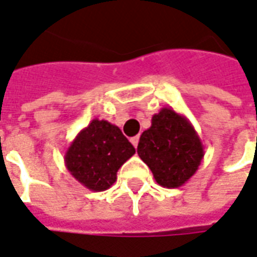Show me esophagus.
<instances>
[{"mask_svg": "<svg viewBox=\"0 0 257 257\" xmlns=\"http://www.w3.org/2000/svg\"><path fill=\"white\" fill-rule=\"evenodd\" d=\"M130 141H132V144H133V145H134V147H136V148H137V145H138V141H140V137H138V136H136V137H133L132 140H130Z\"/></svg>", "mask_w": 257, "mask_h": 257, "instance_id": "obj_1", "label": "esophagus"}]
</instances>
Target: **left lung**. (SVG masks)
I'll return each instance as SVG.
<instances>
[{"label":"left lung","mask_w":257,"mask_h":257,"mask_svg":"<svg viewBox=\"0 0 257 257\" xmlns=\"http://www.w3.org/2000/svg\"><path fill=\"white\" fill-rule=\"evenodd\" d=\"M203 149L190 120L174 109L162 108L152 116L151 127L141 134L137 152L156 183L178 188L196 173L205 155Z\"/></svg>","instance_id":"1"}]
</instances>
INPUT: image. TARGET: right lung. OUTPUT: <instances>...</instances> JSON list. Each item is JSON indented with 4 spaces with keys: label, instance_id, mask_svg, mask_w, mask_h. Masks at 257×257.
Masks as SVG:
<instances>
[{
    "label": "right lung",
    "instance_id": "right-lung-1",
    "mask_svg": "<svg viewBox=\"0 0 257 257\" xmlns=\"http://www.w3.org/2000/svg\"><path fill=\"white\" fill-rule=\"evenodd\" d=\"M136 149L117 125L94 119L70 143L65 154V166L85 188L101 192L110 188L117 170Z\"/></svg>",
    "mask_w": 257,
    "mask_h": 257
}]
</instances>
